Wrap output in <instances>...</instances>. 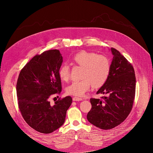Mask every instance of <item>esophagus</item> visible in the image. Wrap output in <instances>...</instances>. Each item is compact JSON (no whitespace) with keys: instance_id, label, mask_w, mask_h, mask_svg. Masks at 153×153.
I'll return each instance as SVG.
<instances>
[{"instance_id":"obj_1","label":"esophagus","mask_w":153,"mask_h":153,"mask_svg":"<svg viewBox=\"0 0 153 153\" xmlns=\"http://www.w3.org/2000/svg\"><path fill=\"white\" fill-rule=\"evenodd\" d=\"M82 100H83L82 98H78V97H76V96H75V97H73V101H82Z\"/></svg>"}]
</instances>
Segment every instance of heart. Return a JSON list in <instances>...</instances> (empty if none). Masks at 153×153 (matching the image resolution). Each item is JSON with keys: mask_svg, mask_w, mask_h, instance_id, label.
Wrapping results in <instances>:
<instances>
[{"mask_svg": "<svg viewBox=\"0 0 153 153\" xmlns=\"http://www.w3.org/2000/svg\"><path fill=\"white\" fill-rule=\"evenodd\" d=\"M74 63L83 67L82 78L79 81L73 82L66 87L69 95L82 96L93 85L99 87L105 84L110 73L111 64L109 59L104 55H97L92 52L81 51L74 55ZM69 66L64 64L59 70V77L62 81L69 78Z\"/></svg>", "mask_w": 153, "mask_h": 153, "instance_id": "1", "label": "heart"}]
</instances>
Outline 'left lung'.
<instances>
[{"label":"left lung","instance_id":"obj_1","mask_svg":"<svg viewBox=\"0 0 153 153\" xmlns=\"http://www.w3.org/2000/svg\"><path fill=\"white\" fill-rule=\"evenodd\" d=\"M113 59L108 80L97 94H108L101 100L91 98L92 108L87 120L95 126L110 129L128 116L135 98L136 78L133 66L118 50L111 48Z\"/></svg>","mask_w":153,"mask_h":153}]
</instances>
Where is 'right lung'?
I'll list each match as a JSON object with an SVG mask.
<instances>
[{"instance_id":"add662e5","label":"right lung","mask_w":153,"mask_h":153,"mask_svg":"<svg viewBox=\"0 0 153 153\" xmlns=\"http://www.w3.org/2000/svg\"><path fill=\"white\" fill-rule=\"evenodd\" d=\"M62 61L59 50L45 51L27 63L18 78L16 94L22 117L40 133H50L61 127L72 103L71 96L59 98L53 105L50 101L62 91L59 70Z\"/></svg>"}]
</instances>
